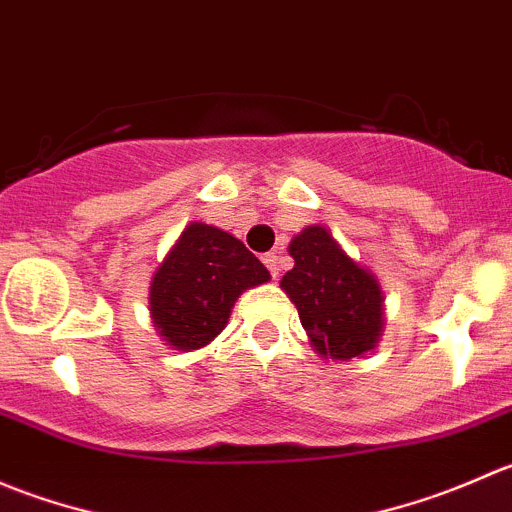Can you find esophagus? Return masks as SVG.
Returning <instances> with one entry per match:
<instances>
[{
    "label": "esophagus",
    "instance_id": "34e87169",
    "mask_svg": "<svg viewBox=\"0 0 512 512\" xmlns=\"http://www.w3.org/2000/svg\"><path fill=\"white\" fill-rule=\"evenodd\" d=\"M262 262H265L270 275L277 280V277H280V255H277V252H265V255H262Z\"/></svg>",
    "mask_w": 512,
    "mask_h": 512
}]
</instances>
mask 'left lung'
Returning a JSON list of instances; mask_svg holds the SVG:
<instances>
[{"label":"left lung","mask_w":512,"mask_h":512,"mask_svg":"<svg viewBox=\"0 0 512 512\" xmlns=\"http://www.w3.org/2000/svg\"><path fill=\"white\" fill-rule=\"evenodd\" d=\"M294 267L280 287L299 312L309 342L324 359L349 361L379 344L384 297L376 277L339 247L332 232L309 225L289 242Z\"/></svg>","instance_id":"obj_1"}]
</instances>
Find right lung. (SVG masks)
<instances>
[{
	"instance_id": "right-lung-1",
	"label": "right lung",
	"mask_w": 512,
	"mask_h": 512,
	"mask_svg": "<svg viewBox=\"0 0 512 512\" xmlns=\"http://www.w3.org/2000/svg\"><path fill=\"white\" fill-rule=\"evenodd\" d=\"M267 280V267L237 237L190 223L153 275V324L170 347L193 352L223 332L245 289Z\"/></svg>"
}]
</instances>
